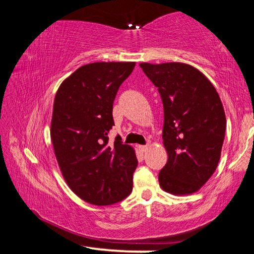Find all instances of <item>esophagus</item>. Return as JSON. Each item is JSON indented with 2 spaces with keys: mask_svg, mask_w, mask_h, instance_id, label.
Wrapping results in <instances>:
<instances>
[{
  "mask_svg": "<svg viewBox=\"0 0 254 254\" xmlns=\"http://www.w3.org/2000/svg\"><path fill=\"white\" fill-rule=\"evenodd\" d=\"M148 148H149L148 144H147V145H139V150H140V151H142V152L147 151Z\"/></svg>",
  "mask_w": 254,
  "mask_h": 254,
  "instance_id": "34e87169",
  "label": "esophagus"
}]
</instances>
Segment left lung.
Returning <instances> with one entry per match:
<instances>
[{"mask_svg": "<svg viewBox=\"0 0 254 254\" xmlns=\"http://www.w3.org/2000/svg\"><path fill=\"white\" fill-rule=\"evenodd\" d=\"M163 104L162 139L168 161L159 173L162 189L192 194L210 178L220 161L226 119L212 83L180 63L140 64Z\"/></svg>", "mask_w": 254, "mask_h": 254, "instance_id": "1", "label": "left lung"}]
</instances>
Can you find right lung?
<instances>
[{
    "label": "right lung",
    "instance_id": "obj_1",
    "mask_svg": "<svg viewBox=\"0 0 254 254\" xmlns=\"http://www.w3.org/2000/svg\"><path fill=\"white\" fill-rule=\"evenodd\" d=\"M135 63H93L63 81L56 94L51 140L68 186L81 199L112 205L131 194L137 166L134 150L115 136L113 103Z\"/></svg>",
    "mask_w": 254,
    "mask_h": 254
}]
</instances>
